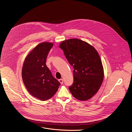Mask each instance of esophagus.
I'll list each match as a JSON object with an SVG mask.
<instances>
[{
	"mask_svg": "<svg viewBox=\"0 0 132 132\" xmlns=\"http://www.w3.org/2000/svg\"><path fill=\"white\" fill-rule=\"evenodd\" d=\"M59 81L60 82V83L61 84H63V79H59Z\"/></svg>",
	"mask_w": 132,
	"mask_h": 132,
	"instance_id": "1",
	"label": "esophagus"
}]
</instances>
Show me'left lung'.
Here are the masks:
<instances>
[{"label":"left lung","mask_w":132,"mask_h":132,"mask_svg":"<svg viewBox=\"0 0 132 132\" xmlns=\"http://www.w3.org/2000/svg\"><path fill=\"white\" fill-rule=\"evenodd\" d=\"M74 70L73 83L69 89L72 96L81 101L92 98L99 89L104 78L100 57L88 43L79 39H69L60 45Z\"/></svg>","instance_id":"8db88e82"}]
</instances>
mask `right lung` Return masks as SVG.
<instances>
[{
	"mask_svg": "<svg viewBox=\"0 0 132 132\" xmlns=\"http://www.w3.org/2000/svg\"><path fill=\"white\" fill-rule=\"evenodd\" d=\"M53 45L48 42L37 45L26 57L22 68V78L27 89L32 96L42 101L53 97L61 84L46 64Z\"/></svg>",
	"mask_w": 132,
	"mask_h": 132,
	"instance_id": "right-lung-1",
	"label": "right lung"
}]
</instances>
